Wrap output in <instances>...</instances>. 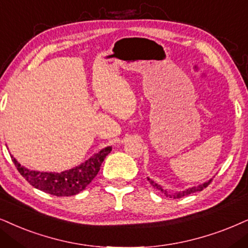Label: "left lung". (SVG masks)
<instances>
[{"label": "left lung", "instance_id": "obj_1", "mask_svg": "<svg viewBox=\"0 0 248 248\" xmlns=\"http://www.w3.org/2000/svg\"><path fill=\"white\" fill-rule=\"evenodd\" d=\"M147 181L150 182V184H151V186H153V187H155V189L160 190L162 193H165L166 196L169 197V198H174V199L182 198V197H184V196H189V194H191V193H194V192H197V191H202L203 189H205V187H207V186H209V183H211V182H212V180H209L208 182H205V183L202 184V186H193V187H189V189H186V190L182 191V192L169 193L168 191H166V190L162 189V187H161L160 186H159V184H156L155 182H153V181L151 180V178H149V177H147Z\"/></svg>", "mask_w": 248, "mask_h": 248}]
</instances>
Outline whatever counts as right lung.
<instances>
[{"instance_id": "right-lung-1", "label": "right lung", "mask_w": 248, "mask_h": 248, "mask_svg": "<svg viewBox=\"0 0 248 248\" xmlns=\"http://www.w3.org/2000/svg\"><path fill=\"white\" fill-rule=\"evenodd\" d=\"M111 146L105 147L83 164L72 168L70 170L62 171V173L30 170L28 168L21 166L12 155L11 159L21 176L31 186L43 191V192L52 194V196L68 197L78 194L86 189L88 184L98 174L102 162L104 161L105 156L111 152Z\"/></svg>"}]
</instances>
